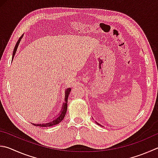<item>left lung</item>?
Returning a JSON list of instances; mask_svg holds the SVG:
<instances>
[{"label":"left lung","instance_id":"8db88e82","mask_svg":"<svg viewBox=\"0 0 158 158\" xmlns=\"http://www.w3.org/2000/svg\"><path fill=\"white\" fill-rule=\"evenodd\" d=\"M95 123H96V124H97V125H99V126H100V127H103V126H102L101 124H99V123H98V122H97L96 121H95Z\"/></svg>","mask_w":158,"mask_h":158}]
</instances>
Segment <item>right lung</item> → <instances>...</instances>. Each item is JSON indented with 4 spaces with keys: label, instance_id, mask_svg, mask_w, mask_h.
I'll use <instances>...</instances> for the list:
<instances>
[{
    "label": "right lung",
    "instance_id": "add662e5",
    "mask_svg": "<svg viewBox=\"0 0 158 158\" xmlns=\"http://www.w3.org/2000/svg\"><path fill=\"white\" fill-rule=\"evenodd\" d=\"M22 38H23V35L21 37H20L19 41H17L16 44L15 45V48H14L13 54H12V60L14 59V55H15V54L16 52L17 48H18V46H19V45L20 44V42H21V41ZM70 92H71V88H68L66 89V90H65L64 102L63 103L61 110V111H60V113L58 114H57L56 116L54 117L53 119H50V121H48V122H45V123H40V124L31 123V124H32L34 126H37V127H53V126H54V125H56V124H59V123L61 122L63 119H64V118L65 117V113H66V112H67L68 99V96H69Z\"/></svg>",
    "mask_w": 158,
    "mask_h": 158
}]
</instances>
